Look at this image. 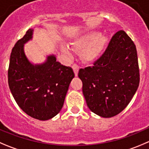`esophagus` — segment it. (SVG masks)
I'll return each mask as SVG.
<instances>
[{
    "instance_id": "1",
    "label": "esophagus",
    "mask_w": 149,
    "mask_h": 149,
    "mask_svg": "<svg viewBox=\"0 0 149 149\" xmlns=\"http://www.w3.org/2000/svg\"><path fill=\"white\" fill-rule=\"evenodd\" d=\"M72 69H73L74 72V74L75 76H77V74H78V71H79V66L76 63H74L72 65Z\"/></svg>"
}]
</instances>
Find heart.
<instances>
[{
  "label": "heart",
  "instance_id": "obj_1",
  "mask_svg": "<svg viewBox=\"0 0 149 149\" xmlns=\"http://www.w3.org/2000/svg\"><path fill=\"white\" fill-rule=\"evenodd\" d=\"M107 42V36L100 35L98 31H91L74 39L72 45L74 49H83L81 56L85 61L92 62L100 57ZM61 50L66 54H70V49L67 46H62Z\"/></svg>",
  "mask_w": 149,
  "mask_h": 149
}]
</instances>
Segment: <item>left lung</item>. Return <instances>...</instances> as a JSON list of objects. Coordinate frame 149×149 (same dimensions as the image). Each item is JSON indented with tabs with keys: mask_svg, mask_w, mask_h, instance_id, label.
I'll return each mask as SVG.
<instances>
[{
	"mask_svg": "<svg viewBox=\"0 0 149 149\" xmlns=\"http://www.w3.org/2000/svg\"><path fill=\"white\" fill-rule=\"evenodd\" d=\"M139 71L135 45L125 31H118L93 66L79 70L88 108L103 118L121 113L139 86Z\"/></svg>",
	"mask_w": 149,
	"mask_h": 149,
	"instance_id": "left-lung-1",
	"label": "left lung"
}]
</instances>
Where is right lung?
Returning a JSON list of instances; mask_svg holds the SVG:
<instances>
[{"label": "right lung", "mask_w": 149, "mask_h": 149, "mask_svg": "<svg viewBox=\"0 0 149 149\" xmlns=\"http://www.w3.org/2000/svg\"><path fill=\"white\" fill-rule=\"evenodd\" d=\"M32 35L30 28L12 49L8 83L18 106L32 118L46 121L61 111L74 74L72 68L56 61L53 55L44 63L32 64L24 52V44Z\"/></svg>", "instance_id": "1"}]
</instances>
